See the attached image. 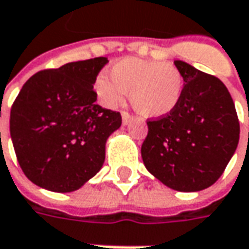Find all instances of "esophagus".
<instances>
[{"instance_id": "esophagus-1", "label": "esophagus", "mask_w": 249, "mask_h": 249, "mask_svg": "<svg viewBox=\"0 0 249 249\" xmlns=\"http://www.w3.org/2000/svg\"><path fill=\"white\" fill-rule=\"evenodd\" d=\"M133 120V117L129 114V113H126V111H123V124L128 125L131 121Z\"/></svg>"}]
</instances>
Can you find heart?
<instances>
[{"label": "heart", "mask_w": 249, "mask_h": 249, "mask_svg": "<svg viewBox=\"0 0 249 249\" xmlns=\"http://www.w3.org/2000/svg\"><path fill=\"white\" fill-rule=\"evenodd\" d=\"M110 77L100 75L95 82L103 102L117 106L129 93L132 107L144 118L168 116L183 95V77L171 63L126 57L111 67Z\"/></svg>", "instance_id": "1"}]
</instances>
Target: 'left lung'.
<instances>
[{
    "instance_id": "obj_1",
    "label": "left lung",
    "mask_w": 249,
    "mask_h": 249,
    "mask_svg": "<svg viewBox=\"0 0 249 249\" xmlns=\"http://www.w3.org/2000/svg\"><path fill=\"white\" fill-rule=\"evenodd\" d=\"M183 95L168 116L147 121L143 164L161 183L178 192H200L223 174L240 139L236 107L225 84L175 60Z\"/></svg>"
}]
</instances>
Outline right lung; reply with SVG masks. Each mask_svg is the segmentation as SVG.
Instances as JSON below:
<instances>
[{
  "instance_id": "right-lung-1",
  "label": "right lung",
  "mask_w": 249,
  "mask_h": 249,
  "mask_svg": "<svg viewBox=\"0 0 249 249\" xmlns=\"http://www.w3.org/2000/svg\"><path fill=\"white\" fill-rule=\"evenodd\" d=\"M107 57L42 70L11 108L13 149L24 175L49 192L78 190L98 174L121 114L96 105L93 84Z\"/></svg>"
}]
</instances>
